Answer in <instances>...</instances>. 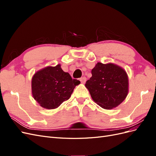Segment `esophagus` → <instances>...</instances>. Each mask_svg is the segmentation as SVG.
I'll use <instances>...</instances> for the list:
<instances>
[{
    "label": "esophagus",
    "instance_id": "obj_1",
    "mask_svg": "<svg viewBox=\"0 0 156 156\" xmlns=\"http://www.w3.org/2000/svg\"><path fill=\"white\" fill-rule=\"evenodd\" d=\"M86 81H87V78L85 77H83L80 78V81H81V83H83V84L85 83Z\"/></svg>",
    "mask_w": 156,
    "mask_h": 156
}]
</instances>
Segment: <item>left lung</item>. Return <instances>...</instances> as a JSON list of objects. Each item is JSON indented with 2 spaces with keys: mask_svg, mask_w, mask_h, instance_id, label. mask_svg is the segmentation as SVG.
I'll list each match as a JSON object with an SVG mask.
<instances>
[{
  "mask_svg": "<svg viewBox=\"0 0 156 156\" xmlns=\"http://www.w3.org/2000/svg\"><path fill=\"white\" fill-rule=\"evenodd\" d=\"M92 75L85 87L98 105L105 109H112L125 100L129 83L123 68L112 63L98 62L92 69Z\"/></svg>",
  "mask_w": 156,
  "mask_h": 156,
  "instance_id": "obj_1",
  "label": "left lung"
}]
</instances>
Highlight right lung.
<instances>
[{"label":"right lung","mask_w":156,"mask_h":156,"mask_svg":"<svg viewBox=\"0 0 156 156\" xmlns=\"http://www.w3.org/2000/svg\"><path fill=\"white\" fill-rule=\"evenodd\" d=\"M80 84L64 72L58 64L37 72L32 79V94L40 105L54 109L70 98L75 86Z\"/></svg>","instance_id":"add662e5"}]
</instances>
